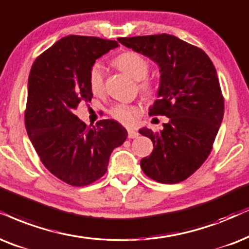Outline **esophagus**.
<instances>
[{
	"instance_id": "1",
	"label": "esophagus",
	"mask_w": 249,
	"mask_h": 249,
	"mask_svg": "<svg viewBox=\"0 0 249 249\" xmlns=\"http://www.w3.org/2000/svg\"><path fill=\"white\" fill-rule=\"evenodd\" d=\"M139 135H140L139 132L134 130H128V138H130V139H134V138H138Z\"/></svg>"
}]
</instances>
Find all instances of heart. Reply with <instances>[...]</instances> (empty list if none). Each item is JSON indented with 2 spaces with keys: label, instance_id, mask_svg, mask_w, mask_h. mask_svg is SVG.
<instances>
[{
  "label": "heart",
  "instance_id": "1",
  "mask_svg": "<svg viewBox=\"0 0 249 249\" xmlns=\"http://www.w3.org/2000/svg\"><path fill=\"white\" fill-rule=\"evenodd\" d=\"M115 65L119 70L125 72L135 80H140L139 90L144 99H152L155 96L157 87L153 81L144 79L149 73L150 64L148 59L141 54L134 52L123 53L115 58ZM88 83L90 90L94 95H102L105 93V77L103 69L99 63H95L90 68L88 73ZM110 115L118 121L121 124L126 126H133L139 118V111L133 106L116 105L110 109Z\"/></svg>",
  "mask_w": 249,
  "mask_h": 249
}]
</instances>
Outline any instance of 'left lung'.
Listing matches in <instances>:
<instances>
[{
    "label": "left lung",
    "instance_id": "8db88e82",
    "mask_svg": "<svg viewBox=\"0 0 249 249\" xmlns=\"http://www.w3.org/2000/svg\"><path fill=\"white\" fill-rule=\"evenodd\" d=\"M118 41L155 62L161 73L159 100L149 115L166 116L169 122L160 132L139 130L154 144L152 154L141 160V169L163 184L185 180L209 156L224 115L216 69L202 49L170 34Z\"/></svg>",
    "mask_w": 249,
    "mask_h": 249
}]
</instances>
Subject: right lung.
Masks as SVG:
<instances>
[{"instance_id": "1", "label": "right lung", "mask_w": 249, "mask_h": 249, "mask_svg": "<svg viewBox=\"0 0 249 249\" xmlns=\"http://www.w3.org/2000/svg\"><path fill=\"white\" fill-rule=\"evenodd\" d=\"M117 41L69 36L43 52L28 77L25 126L43 165L72 186H86L107 172L109 157L126 140L127 131L114 119L87 126L73 112L90 102L88 73L97 58Z\"/></svg>"}]
</instances>
